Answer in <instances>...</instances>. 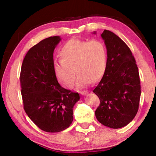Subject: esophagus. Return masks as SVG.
<instances>
[{
	"label": "esophagus",
	"instance_id": "obj_1",
	"mask_svg": "<svg viewBox=\"0 0 156 156\" xmlns=\"http://www.w3.org/2000/svg\"><path fill=\"white\" fill-rule=\"evenodd\" d=\"M80 94H81L82 96H86L87 94H88V91H81V92H80Z\"/></svg>",
	"mask_w": 156,
	"mask_h": 156
}]
</instances>
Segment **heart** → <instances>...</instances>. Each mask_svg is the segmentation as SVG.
I'll return each instance as SVG.
<instances>
[{
	"label": "heart",
	"mask_w": 156,
	"mask_h": 156,
	"mask_svg": "<svg viewBox=\"0 0 156 156\" xmlns=\"http://www.w3.org/2000/svg\"><path fill=\"white\" fill-rule=\"evenodd\" d=\"M62 59L54 62V70L59 81L67 88L72 87L75 71L78 74L77 87H83L100 79L107 64V49L101 40L83 41L73 39L60 49Z\"/></svg>",
	"instance_id": "obj_1"
}]
</instances>
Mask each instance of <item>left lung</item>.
Here are the masks:
<instances>
[{
    "mask_svg": "<svg viewBox=\"0 0 156 156\" xmlns=\"http://www.w3.org/2000/svg\"><path fill=\"white\" fill-rule=\"evenodd\" d=\"M101 36L107 59L103 76L93 90L100 100L95 115L103 126L119 129L130 123L137 113L141 94L139 70L123 40L107 30Z\"/></svg>",
    "mask_w": 156,
    "mask_h": 156,
    "instance_id": "8db88e82",
    "label": "left lung"
}]
</instances>
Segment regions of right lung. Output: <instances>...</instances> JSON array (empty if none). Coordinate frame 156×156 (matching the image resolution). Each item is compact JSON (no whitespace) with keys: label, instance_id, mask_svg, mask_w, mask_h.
Segmentation results:
<instances>
[{"label":"right lung","instance_id":"right-lung-1","mask_svg":"<svg viewBox=\"0 0 156 156\" xmlns=\"http://www.w3.org/2000/svg\"><path fill=\"white\" fill-rule=\"evenodd\" d=\"M60 36L40 41L27 52L21 66L20 83L24 109L41 130L62 131L72 124L78 93L60 85L54 70L53 52Z\"/></svg>","mask_w":156,"mask_h":156}]
</instances>
